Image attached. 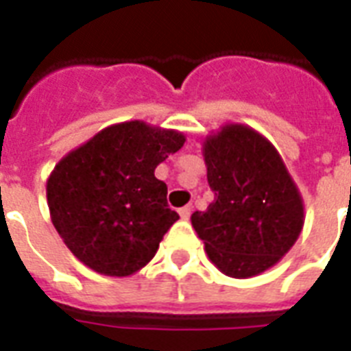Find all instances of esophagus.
Wrapping results in <instances>:
<instances>
[{
    "mask_svg": "<svg viewBox=\"0 0 351 351\" xmlns=\"http://www.w3.org/2000/svg\"><path fill=\"white\" fill-rule=\"evenodd\" d=\"M190 214H192V206H183V208H179V215H181V219H189Z\"/></svg>",
    "mask_w": 351,
    "mask_h": 351,
    "instance_id": "esophagus-1",
    "label": "esophagus"
}]
</instances>
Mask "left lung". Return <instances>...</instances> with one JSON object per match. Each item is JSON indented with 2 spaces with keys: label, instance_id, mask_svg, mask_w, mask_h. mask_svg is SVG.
Wrapping results in <instances>:
<instances>
[{
  "label": "left lung",
  "instance_id": "8db88e82",
  "mask_svg": "<svg viewBox=\"0 0 351 351\" xmlns=\"http://www.w3.org/2000/svg\"><path fill=\"white\" fill-rule=\"evenodd\" d=\"M215 199L192 226L223 274L246 279L279 263L295 245L304 206L281 156L245 125H224L203 145Z\"/></svg>",
  "mask_w": 351,
  "mask_h": 351
}]
</instances>
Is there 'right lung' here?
<instances>
[{
	"mask_svg": "<svg viewBox=\"0 0 351 351\" xmlns=\"http://www.w3.org/2000/svg\"><path fill=\"white\" fill-rule=\"evenodd\" d=\"M184 145L181 132L127 121L61 159L47 181L52 223L92 270L127 277L150 263L179 219L154 170Z\"/></svg>",
	"mask_w": 351,
	"mask_h": 351,
	"instance_id": "1",
	"label": "right lung"
}]
</instances>
